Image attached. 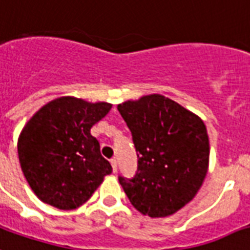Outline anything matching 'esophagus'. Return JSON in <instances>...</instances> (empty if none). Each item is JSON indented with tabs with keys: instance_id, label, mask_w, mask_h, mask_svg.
Here are the masks:
<instances>
[{
	"instance_id": "34e87169",
	"label": "esophagus",
	"mask_w": 250,
	"mask_h": 250,
	"mask_svg": "<svg viewBox=\"0 0 250 250\" xmlns=\"http://www.w3.org/2000/svg\"><path fill=\"white\" fill-rule=\"evenodd\" d=\"M111 164H112V168H113V172L117 171V160H116V158H112Z\"/></svg>"
}]
</instances>
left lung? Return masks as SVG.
Returning a JSON list of instances; mask_svg holds the SVG:
<instances>
[{"instance_id":"obj_1","label":"left lung","mask_w":250,"mask_h":250,"mask_svg":"<svg viewBox=\"0 0 250 250\" xmlns=\"http://www.w3.org/2000/svg\"><path fill=\"white\" fill-rule=\"evenodd\" d=\"M117 109L138 156L135 175L119 176L124 191L145 215H172L193 199L208 172L210 146L204 121L158 94L127 100Z\"/></svg>"}]
</instances>
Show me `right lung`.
I'll list each match as a JSON object with an SVG mask.
<instances>
[{"instance_id":"1","label":"right lung","mask_w":250,"mask_h":250,"mask_svg":"<svg viewBox=\"0 0 250 250\" xmlns=\"http://www.w3.org/2000/svg\"><path fill=\"white\" fill-rule=\"evenodd\" d=\"M112 104L63 96L52 100L23 127L18 155L24 177L42 202L73 210L91 198L112 172L90 133Z\"/></svg>"}]
</instances>
